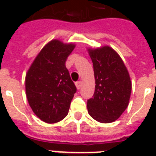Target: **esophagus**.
I'll use <instances>...</instances> for the list:
<instances>
[{"mask_svg":"<svg viewBox=\"0 0 156 156\" xmlns=\"http://www.w3.org/2000/svg\"><path fill=\"white\" fill-rule=\"evenodd\" d=\"M75 85H76V87L78 90H79L81 87H82V86H83V83L81 82V81H78L77 83H75Z\"/></svg>","mask_w":156,"mask_h":156,"instance_id":"esophagus-1","label":"esophagus"}]
</instances>
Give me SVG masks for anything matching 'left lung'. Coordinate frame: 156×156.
Listing matches in <instances>:
<instances>
[{
  "label": "left lung",
  "mask_w": 156,
  "mask_h": 156,
  "mask_svg": "<svg viewBox=\"0 0 156 156\" xmlns=\"http://www.w3.org/2000/svg\"><path fill=\"white\" fill-rule=\"evenodd\" d=\"M95 79V93L87 101L88 113L100 123H111L121 116L130 99L132 83L124 61L108 45L88 48Z\"/></svg>",
  "instance_id": "1"
}]
</instances>
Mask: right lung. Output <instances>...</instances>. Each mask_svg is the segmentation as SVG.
<instances>
[{"mask_svg":"<svg viewBox=\"0 0 156 156\" xmlns=\"http://www.w3.org/2000/svg\"><path fill=\"white\" fill-rule=\"evenodd\" d=\"M76 44L52 40L35 56L26 73V95L33 112L46 123H56L69 112L76 92L66 67Z\"/></svg>","mask_w":156,"mask_h":156,"instance_id":"right-lung-1","label":"right lung"}]
</instances>
